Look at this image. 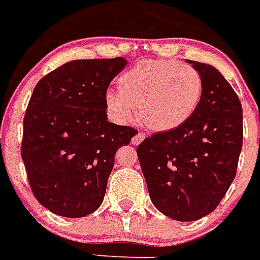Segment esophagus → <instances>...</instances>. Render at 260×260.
<instances>
[{"label": "esophagus", "mask_w": 260, "mask_h": 260, "mask_svg": "<svg viewBox=\"0 0 260 260\" xmlns=\"http://www.w3.org/2000/svg\"><path fill=\"white\" fill-rule=\"evenodd\" d=\"M144 139H145V134H143V132H139V134H136L134 137H132V144H135V145H139V144H140Z\"/></svg>", "instance_id": "obj_1"}]
</instances>
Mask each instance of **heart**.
<instances>
[{
	"label": "heart",
	"instance_id": "b5f03b06",
	"mask_svg": "<svg viewBox=\"0 0 260 260\" xmlns=\"http://www.w3.org/2000/svg\"><path fill=\"white\" fill-rule=\"evenodd\" d=\"M119 92L106 96L108 111L125 123L137 108L141 123L153 132L184 125L197 112L204 95V79L197 69L168 59L141 60L117 79Z\"/></svg>",
	"mask_w": 260,
	"mask_h": 260
}]
</instances>
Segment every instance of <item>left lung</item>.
<instances>
[{
	"label": "left lung",
	"instance_id": "8db88e82",
	"mask_svg": "<svg viewBox=\"0 0 260 260\" xmlns=\"http://www.w3.org/2000/svg\"><path fill=\"white\" fill-rule=\"evenodd\" d=\"M204 79L189 121L156 132L137 147L153 205L167 217L197 221L215 210L237 174L243 144L241 100L217 69L187 60Z\"/></svg>",
	"mask_w": 260,
	"mask_h": 260
}]
</instances>
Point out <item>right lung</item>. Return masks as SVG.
Wrapping results in <instances>:
<instances>
[{
  "label": "right lung",
  "instance_id": "obj_1",
  "mask_svg": "<svg viewBox=\"0 0 260 260\" xmlns=\"http://www.w3.org/2000/svg\"><path fill=\"white\" fill-rule=\"evenodd\" d=\"M121 56L67 62L37 83L23 117L21 156L34 197L80 218L103 202L115 154L137 131L107 121V89Z\"/></svg>",
  "mask_w": 260,
  "mask_h": 260
}]
</instances>
